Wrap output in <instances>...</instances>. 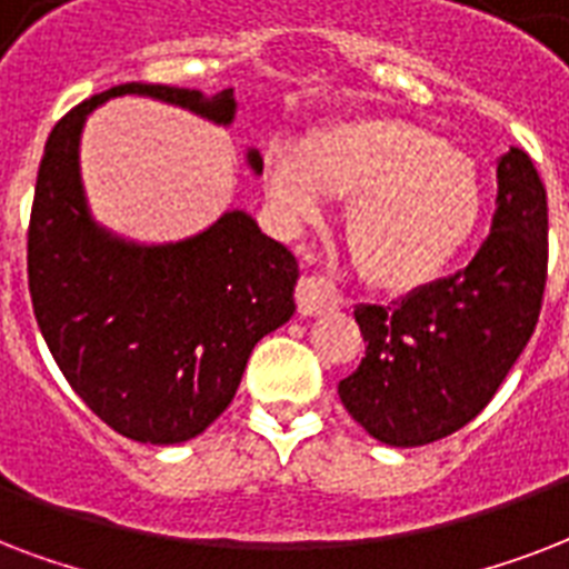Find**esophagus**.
I'll use <instances>...</instances> for the list:
<instances>
[{
  "instance_id": "obj_1",
  "label": "esophagus",
  "mask_w": 569,
  "mask_h": 569,
  "mask_svg": "<svg viewBox=\"0 0 569 569\" xmlns=\"http://www.w3.org/2000/svg\"><path fill=\"white\" fill-rule=\"evenodd\" d=\"M335 306V290L329 281L317 279V276H306L297 284V311L302 317L323 315L326 308Z\"/></svg>"
}]
</instances>
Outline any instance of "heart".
Listing matches in <instances>:
<instances>
[{"label": "heart", "mask_w": 569, "mask_h": 569, "mask_svg": "<svg viewBox=\"0 0 569 569\" xmlns=\"http://www.w3.org/2000/svg\"><path fill=\"white\" fill-rule=\"evenodd\" d=\"M263 183L293 222L315 219L326 198H350L345 234L356 267L391 290L442 276L472 243L487 210L478 162L400 118L320 127L299 151L276 144Z\"/></svg>", "instance_id": "obj_1"}]
</instances>
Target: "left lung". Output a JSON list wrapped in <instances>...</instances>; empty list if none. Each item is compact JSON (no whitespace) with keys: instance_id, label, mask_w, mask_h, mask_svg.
<instances>
[{"instance_id":"obj_1","label":"left lung","mask_w":569,"mask_h":569,"mask_svg":"<svg viewBox=\"0 0 569 569\" xmlns=\"http://www.w3.org/2000/svg\"><path fill=\"white\" fill-rule=\"evenodd\" d=\"M490 237L469 267L395 306H356L362 365L338 382L347 412L386 445L457 433L492 400L535 332L546 288V189L526 151L496 169Z\"/></svg>"}]
</instances>
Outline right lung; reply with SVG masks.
Segmentation results:
<instances>
[{"mask_svg": "<svg viewBox=\"0 0 569 569\" xmlns=\"http://www.w3.org/2000/svg\"><path fill=\"white\" fill-rule=\"evenodd\" d=\"M144 94L228 127L234 88L124 82L88 97L52 127L29 219V293L52 359L116 433L178 445L204 433L234 400L263 335L288 323L297 258L228 210L180 243L139 246L94 222L79 178V136L109 97ZM249 166L263 169L261 153Z\"/></svg>", "mask_w": 569, "mask_h": 569, "instance_id": "right-lung-1", "label": "right lung"}]
</instances>
